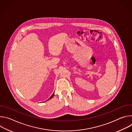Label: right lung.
Masks as SVG:
<instances>
[{"mask_svg": "<svg viewBox=\"0 0 132 132\" xmlns=\"http://www.w3.org/2000/svg\"><path fill=\"white\" fill-rule=\"evenodd\" d=\"M54 93H53V95H52V96H51V97H50V98H49V99H48V100H50V99H52V98H53V96H54Z\"/></svg>", "mask_w": 132, "mask_h": 132, "instance_id": "add662e5", "label": "right lung"}]
</instances>
